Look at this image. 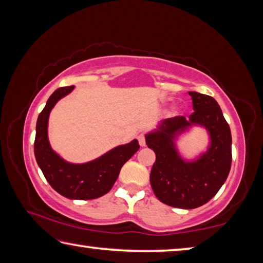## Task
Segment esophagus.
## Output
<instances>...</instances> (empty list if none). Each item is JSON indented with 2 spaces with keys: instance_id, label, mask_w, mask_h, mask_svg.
Returning a JSON list of instances; mask_svg holds the SVG:
<instances>
[{
  "instance_id": "1",
  "label": "esophagus",
  "mask_w": 263,
  "mask_h": 263,
  "mask_svg": "<svg viewBox=\"0 0 263 263\" xmlns=\"http://www.w3.org/2000/svg\"><path fill=\"white\" fill-rule=\"evenodd\" d=\"M138 141H139V145L141 146V147H144V146L146 145V140H145V136L142 135V133H140L139 136H138Z\"/></svg>"
}]
</instances>
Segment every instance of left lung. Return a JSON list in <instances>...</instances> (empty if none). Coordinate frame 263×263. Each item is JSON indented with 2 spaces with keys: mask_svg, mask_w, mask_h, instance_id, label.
Here are the masks:
<instances>
[{
  "mask_svg": "<svg viewBox=\"0 0 263 263\" xmlns=\"http://www.w3.org/2000/svg\"><path fill=\"white\" fill-rule=\"evenodd\" d=\"M194 112L164 119L145 136L155 153L151 185L159 201L169 206L195 209L208 203L228 179L232 162V137L220 106L211 96L189 91ZM209 133V147L198 158L185 160L176 146L177 137L193 126Z\"/></svg>",
  "mask_w": 263,
  "mask_h": 263,
  "instance_id": "obj_1",
  "label": "left lung"
}]
</instances>
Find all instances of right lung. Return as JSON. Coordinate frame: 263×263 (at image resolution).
<instances>
[{
    "label": "right lung",
    "instance_id": "1",
    "mask_svg": "<svg viewBox=\"0 0 263 263\" xmlns=\"http://www.w3.org/2000/svg\"><path fill=\"white\" fill-rule=\"evenodd\" d=\"M73 89L74 86L57 89L39 114L35 125L34 157L45 179L57 193L69 199H94L109 193L123 164L140 146L137 139H133L86 163H70L55 153L48 141V117L57 102Z\"/></svg>",
    "mask_w": 263,
    "mask_h": 263
}]
</instances>
